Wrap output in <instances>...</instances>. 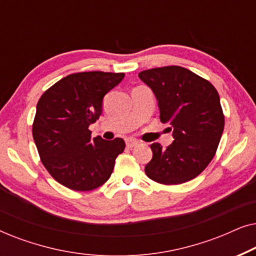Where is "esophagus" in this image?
Returning a JSON list of instances; mask_svg holds the SVG:
<instances>
[{"label":"esophagus","mask_w":256,"mask_h":256,"mask_svg":"<svg viewBox=\"0 0 256 256\" xmlns=\"http://www.w3.org/2000/svg\"><path fill=\"white\" fill-rule=\"evenodd\" d=\"M138 141H136V140H134V138H128L127 141H126V146H128V148H134L135 146H138Z\"/></svg>","instance_id":"obj_1"}]
</instances>
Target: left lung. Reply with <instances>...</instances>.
I'll return each instance as SVG.
<instances>
[{"label": "left lung", "instance_id": "1", "mask_svg": "<svg viewBox=\"0 0 256 256\" xmlns=\"http://www.w3.org/2000/svg\"><path fill=\"white\" fill-rule=\"evenodd\" d=\"M158 101L160 118L172 127L166 149L152 143L144 171L150 180L176 185L194 180L211 162L222 138L225 118L219 94L208 80L180 66L138 73Z\"/></svg>", "mask_w": 256, "mask_h": 256}]
</instances>
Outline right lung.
I'll return each instance as SVG.
<instances>
[{
  "instance_id": "obj_1",
  "label": "right lung",
  "mask_w": 256,
  "mask_h": 256,
  "mask_svg": "<svg viewBox=\"0 0 256 256\" xmlns=\"http://www.w3.org/2000/svg\"><path fill=\"white\" fill-rule=\"evenodd\" d=\"M124 78V73H73L38 100L32 136L42 163L58 183L90 191L110 180L124 141L90 138L88 127L102 113L104 96Z\"/></svg>"
}]
</instances>
